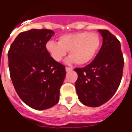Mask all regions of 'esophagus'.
Instances as JSON below:
<instances>
[{
  "label": "esophagus",
  "instance_id": "obj_1",
  "mask_svg": "<svg viewBox=\"0 0 132 132\" xmlns=\"http://www.w3.org/2000/svg\"><path fill=\"white\" fill-rule=\"evenodd\" d=\"M72 70V68H69V67H66V72H70Z\"/></svg>",
  "mask_w": 132,
  "mask_h": 132
}]
</instances>
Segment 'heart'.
I'll use <instances>...</instances> for the list:
<instances>
[{"label": "heart", "mask_w": 132, "mask_h": 132, "mask_svg": "<svg viewBox=\"0 0 132 132\" xmlns=\"http://www.w3.org/2000/svg\"><path fill=\"white\" fill-rule=\"evenodd\" d=\"M101 44V39L98 34L82 31L61 35L57 43L50 41L45 45V49L56 62L62 60L69 51L70 57L66 62L83 66L94 59Z\"/></svg>", "instance_id": "b5f03b06"}]
</instances>
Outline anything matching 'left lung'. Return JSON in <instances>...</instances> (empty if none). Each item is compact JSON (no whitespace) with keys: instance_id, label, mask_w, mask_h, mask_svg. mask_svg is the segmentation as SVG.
<instances>
[{"instance_id":"1","label":"left lung","mask_w":132,"mask_h":132,"mask_svg":"<svg viewBox=\"0 0 132 132\" xmlns=\"http://www.w3.org/2000/svg\"><path fill=\"white\" fill-rule=\"evenodd\" d=\"M103 44L94 60L84 68L75 69L78 99L83 105L97 107L116 93L122 78L123 57L119 41L108 30L98 29Z\"/></svg>"}]
</instances>
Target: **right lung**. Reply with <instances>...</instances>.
<instances>
[{
	"label": "right lung",
	"instance_id": "add662e5",
	"mask_svg": "<svg viewBox=\"0 0 132 132\" xmlns=\"http://www.w3.org/2000/svg\"><path fill=\"white\" fill-rule=\"evenodd\" d=\"M54 35L48 29L20 33L8 52L10 76L16 93L26 105L36 110L57 103L65 76V66L52 58L45 49Z\"/></svg>",
	"mask_w": 132,
	"mask_h": 132
}]
</instances>
